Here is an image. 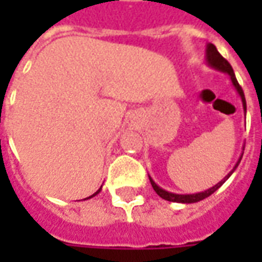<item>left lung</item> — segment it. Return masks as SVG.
<instances>
[{
  "instance_id": "8db88e82",
  "label": "left lung",
  "mask_w": 262,
  "mask_h": 262,
  "mask_svg": "<svg viewBox=\"0 0 262 262\" xmlns=\"http://www.w3.org/2000/svg\"><path fill=\"white\" fill-rule=\"evenodd\" d=\"M206 59H208V63L212 66V67H214L216 70H220V71H225V73H227V74L230 75L231 82H233V85L236 86L237 92L240 94V97H242L243 99V106H244V111H246V109H247V105H246V98H244V92H243L242 85L238 84V81H237L236 75H234V71H233V69H231L230 63H229V61H227V60H226L225 57L219 53V52H217L216 46L212 45V43H209L208 45V54H206ZM240 160H238V163H240ZM238 163H237L236 167L233 168V171L236 170ZM233 171L229 172V174H227V176H226L225 178L219 182V184H216L214 187L209 188L208 191H205V192H199V193H192V195H178V193L167 192V191H164V189H161L160 187H157V185H156V182H154L151 178H150V182H151V187H153L154 191L157 192V195L163 198V199H165V201H170V202H180V203H193V202H199V201H202V199H205V198H208L209 195H212L214 191H217V189L222 187V184H223V182H225L226 180L231 176V174H233Z\"/></svg>"
}]
</instances>
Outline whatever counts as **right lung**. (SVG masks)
I'll return each mask as SVG.
<instances>
[{"mask_svg":"<svg viewBox=\"0 0 262 262\" xmlns=\"http://www.w3.org/2000/svg\"><path fill=\"white\" fill-rule=\"evenodd\" d=\"M99 191H101V188H99V189H98V191H97V192H95V193H94V195H91V196H90V198H92V196H95V195H97V193H98V192H99Z\"/></svg>","mask_w":262,"mask_h":262,"instance_id":"1","label":"right lung"}]
</instances>
